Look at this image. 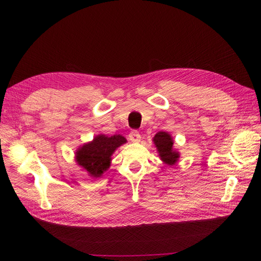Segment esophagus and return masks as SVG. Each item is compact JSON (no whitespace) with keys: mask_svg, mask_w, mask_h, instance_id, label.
<instances>
[{"mask_svg":"<svg viewBox=\"0 0 261 261\" xmlns=\"http://www.w3.org/2000/svg\"><path fill=\"white\" fill-rule=\"evenodd\" d=\"M129 139L132 142H139L141 140V136L137 130H132L129 134Z\"/></svg>","mask_w":261,"mask_h":261,"instance_id":"esophagus-1","label":"esophagus"}]
</instances>
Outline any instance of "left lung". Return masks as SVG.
<instances>
[{"mask_svg":"<svg viewBox=\"0 0 261 261\" xmlns=\"http://www.w3.org/2000/svg\"><path fill=\"white\" fill-rule=\"evenodd\" d=\"M153 142L157 147L159 156L162 158L163 162L168 165H174L177 162L179 154L178 152L173 150L174 142L171 140V137L167 132H158L153 138Z\"/></svg>","mask_w":261,"mask_h":261,"instance_id":"left-lung-1","label":"left lung"}]
</instances>
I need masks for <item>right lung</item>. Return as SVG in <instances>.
I'll return each instance as SVG.
<instances>
[{
  "instance_id": "obj_1",
  "label": "right lung",
  "mask_w": 261,
  "mask_h": 261,
  "mask_svg": "<svg viewBox=\"0 0 261 261\" xmlns=\"http://www.w3.org/2000/svg\"><path fill=\"white\" fill-rule=\"evenodd\" d=\"M121 135L108 137L99 135L91 143L84 145L76 152L77 164L93 177H99L110 167L111 156L115 149L125 143Z\"/></svg>"
}]
</instances>
